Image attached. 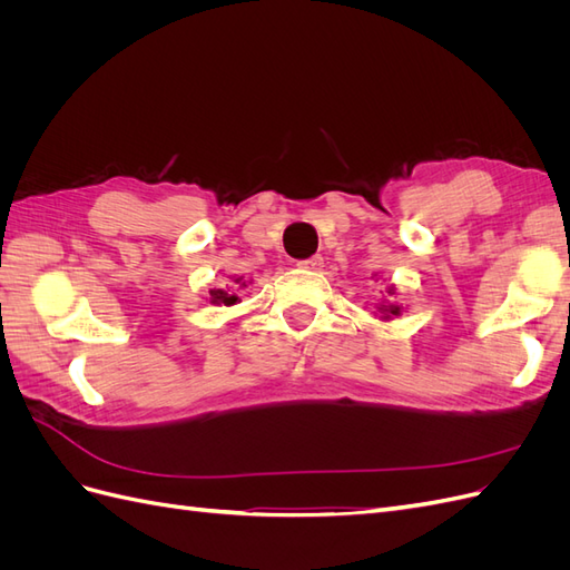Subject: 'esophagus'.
<instances>
[{"label":"esophagus","instance_id":"34e87169","mask_svg":"<svg viewBox=\"0 0 570 570\" xmlns=\"http://www.w3.org/2000/svg\"><path fill=\"white\" fill-rule=\"evenodd\" d=\"M302 268H308V271H318L323 266V256H312V258H304V262H299Z\"/></svg>","mask_w":570,"mask_h":570}]
</instances>
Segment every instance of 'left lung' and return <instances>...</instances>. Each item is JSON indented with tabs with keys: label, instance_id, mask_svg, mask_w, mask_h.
Returning a JSON list of instances; mask_svg holds the SVG:
<instances>
[{
	"label": "left lung",
	"instance_id": "obj_1",
	"mask_svg": "<svg viewBox=\"0 0 570 570\" xmlns=\"http://www.w3.org/2000/svg\"><path fill=\"white\" fill-rule=\"evenodd\" d=\"M385 292H387V297H385L383 302H377V304H375V312H373V314L377 316V321H392V318H400V316H402V312H404V306L394 302L396 287H394V285H390V287H385Z\"/></svg>",
	"mask_w": 570,
	"mask_h": 570
}]
</instances>
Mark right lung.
Returning a JSON list of instances; mask_svg holds the SVG:
<instances>
[{
  "mask_svg": "<svg viewBox=\"0 0 570 570\" xmlns=\"http://www.w3.org/2000/svg\"><path fill=\"white\" fill-rule=\"evenodd\" d=\"M245 287H247V281L243 278V275H230V283L226 287H214L209 292V295H212L209 304H214V306H233V304L239 302L237 292L245 289Z\"/></svg>",
  "mask_w": 570,
  "mask_h": 570,
  "instance_id": "right-lung-1",
  "label": "right lung"
}]
</instances>
